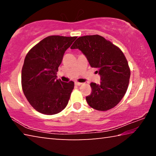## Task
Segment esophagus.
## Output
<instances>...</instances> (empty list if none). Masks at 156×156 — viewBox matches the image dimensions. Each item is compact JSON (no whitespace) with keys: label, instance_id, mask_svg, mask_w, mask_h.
I'll use <instances>...</instances> for the list:
<instances>
[{"label":"esophagus","instance_id":"esophagus-1","mask_svg":"<svg viewBox=\"0 0 156 156\" xmlns=\"http://www.w3.org/2000/svg\"><path fill=\"white\" fill-rule=\"evenodd\" d=\"M75 84L77 86H80V85H81V84H83V83H78V82H75Z\"/></svg>","mask_w":156,"mask_h":156}]
</instances>
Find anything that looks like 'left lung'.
<instances>
[{
  "label": "left lung",
  "mask_w": 156,
  "mask_h": 156,
  "mask_svg": "<svg viewBox=\"0 0 156 156\" xmlns=\"http://www.w3.org/2000/svg\"><path fill=\"white\" fill-rule=\"evenodd\" d=\"M71 49H80L100 76V84H90L91 93L86 97L88 105L98 111L116 106L127 90L131 74L120 49L99 35L79 37Z\"/></svg>",
  "instance_id": "1"
}]
</instances>
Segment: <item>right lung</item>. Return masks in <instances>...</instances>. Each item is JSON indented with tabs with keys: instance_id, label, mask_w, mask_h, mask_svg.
I'll return each instance as SVG.
<instances>
[{
	"instance_id": "right-lung-1",
	"label": "right lung",
	"mask_w": 156,
	"mask_h": 156,
	"mask_svg": "<svg viewBox=\"0 0 156 156\" xmlns=\"http://www.w3.org/2000/svg\"><path fill=\"white\" fill-rule=\"evenodd\" d=\"M77 37L50 36L32 47L26 55L21 73L26 98L37 112L54 115L65 109L74 83L56 79L66 50Z\"/></svg>"
}]
</instances>
